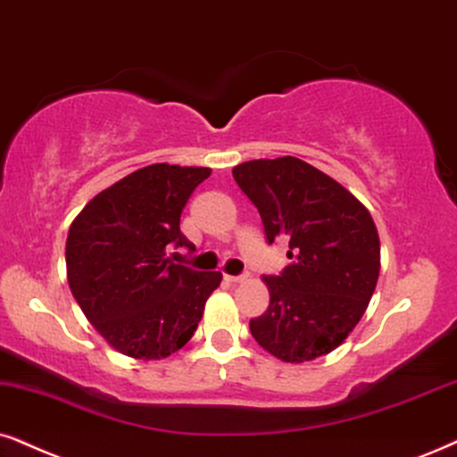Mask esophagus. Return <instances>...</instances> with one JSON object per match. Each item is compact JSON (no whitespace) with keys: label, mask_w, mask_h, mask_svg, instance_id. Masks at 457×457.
<instances>
[{"label":"esophagus","mask_w":457,"mask_h":457,"mask_svg":"<svg viewBox=\"0 0 457 457\" xmlns=\"http://www.w3.org/2000/svg\"><path fill=\"white\" fill-rule=\"evenodd\" d=\"M248 278L246 274H238V276H232V274H225V280L228 282H245Z\"/></svg>","instance_id":"34e87169"}]
</instances>
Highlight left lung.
Instances as JSON below:
<instances>
[{
	"label": "left lung",
	"instance_id": "1",
	"mask_svg": "<svg viewBox=\"0 0 457 457\" xmlns=\"http://www.w3.org/2000/svg\"><path fill=\"white\" fill-rule=\"evenodd\" d=\"M232 175L257 206L265 238L287 240L291 259L280 276H263L270 305L248 325L253 337L285 362L328 354L362 319L378 285L371 215L335 179L293 155L245 162Z\"/></svg>",
	"mask_w": 457,
	"mask_h": 457
}]
</instances>
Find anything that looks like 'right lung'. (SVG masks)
I'll return each mask as SVG.
<instances>
[{
	"label": "right lung",
	"mask_w": 457,
	"mask_h": 457,
	"mask_svg": "<svg viewBox=\"0 0 457 457\" xmlns=\"http://www.w3.org/2000/svg\"><path fill=\"white\" fill-rule=\"evenodd\" d=\"M211 169L152 164L96 194L67 236V280L75 302L126 356L160 361L181 350L221 282L219 271L170 262V246H192L181 212Z\"/></svg>",
	"instance_id": "add662e5"
}]
</instances>
